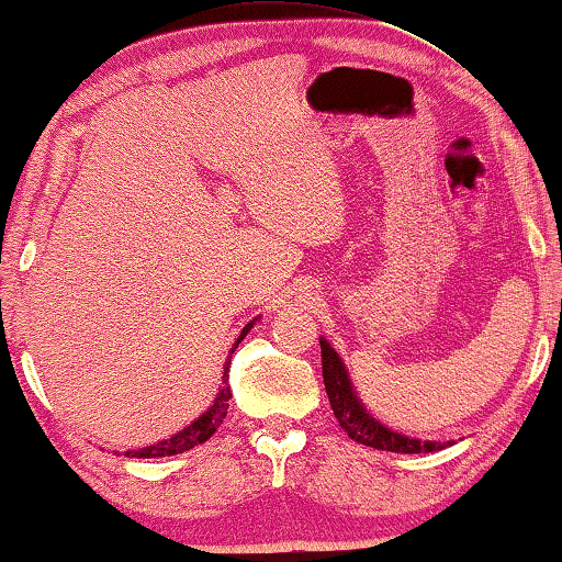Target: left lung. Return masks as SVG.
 I'll return each instance as SVG.
<instances>
[{
  "label": "left lung",
  "mask_w": 562,
  "mask_h": 562,
  "mask_svg": "<svg viewBox=\"0 0 562 562\" xmlns=\"http://www.w3.org/2000/svg\"><path fill=\"white\" fill-rule=\"evenodd\" d=\"M322 347V376H325V389L341 429L364 446H372L379 451H394V453H431L446 449V443L439 441H418L408 439V436L392 431L389 426L379 424L376 418L367 412L361 398L355 394L351 379L347 374V367L335 349L329 347L325 337H319Z\"/></svg>",
  "instance_id": "obj_1"
}]
</instances>
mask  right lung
I'll return each instance as SVG.
<instances>
[{"label":"right lung","mask_w":562,"mask_h":562,"mask_svg":"<svg viewBox=\"0 0 562 562\" xmlns=\"http://www.w3.org/2000/svg\"><path fill=\"white\" fill-rule=\"evenodd\" d=\"M255 325L252 322H247V325L243 327L240 337H237L235 347L231 351L237 349V345H240V339L247 337V331H250V327ZM227 369H231V361H225V372H223V389L217 392L215 402L211 404V408H207L205 414H201L195 418L193 424H188L183 431H178L170 436V439L166 441H158L154 446H144V449H136V451H126L128 459H158V456H176V453H183V451H190L195 449V446L205 443L211 436L217 431V426L223 424V418L227 414V406H231V386H227Z\"/></svg>","instance_id":"right-lung-1"}]
</instances>
